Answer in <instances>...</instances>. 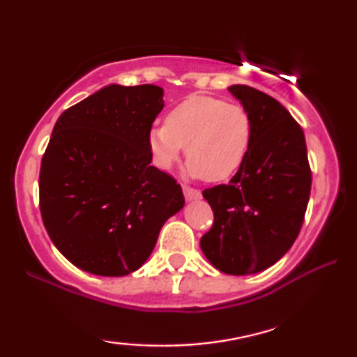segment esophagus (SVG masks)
I'll return each mask as SVG.
<instances>
[{"label":"esophagus","mask_w":357,"mask_h":357,"mask_svg":"<svg viewBox=\"0 0 357 357\" xmlns=\"http://www.w3.org/2000/svg\"><path fill=\"white\" fill-rule=\"evenodd\" d=\"M183 195H185V199H187V202H193V199L202 198V193H199L197 188L187 187V185H183Z\"/></svg>","instance_id":"esophagus-1"}]
</instances>
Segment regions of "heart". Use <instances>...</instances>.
<instances>
[{"label": "heart", "instance_id": "heart-1", "mask_svg": "<svg viewBox=\"0 0 357 357\" xmlns=\"http://www.w3.org/2000/svg\"><path fill=\"white\" fill-rule=\"evenodd\" d=\"M253 126L248 112L213 96H190L167 114L165 123L149 128L148 146L155 165L169 170L185 146V174L222 182L245 162Z\"/></svg>", "mask_w": 357, "mask_h": 357}]
</instances>
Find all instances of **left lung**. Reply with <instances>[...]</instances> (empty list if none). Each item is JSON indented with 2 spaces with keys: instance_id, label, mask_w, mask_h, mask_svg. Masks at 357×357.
Listing matches in <instances>:
<instances>
[{
  "instance_id": "left-lung-1",
  "label": "left lung",
  "mask_w": 357,
  "mask_h": 357,
  "mask_svg": "<svg viewBox=\"0 0 357 357\" xmlns=\"http://www.w3.org/2000/svg\"><path fill=\"white\" fill-rule=\"evenodd\" d=\"M229 92L250 115L252 148L231 182L203 192L214 222L199 245L216 270L242 276L266 270L292 247L312 172L304 131L280 102L243 84Z\"/></svg>"
}]
</instances>
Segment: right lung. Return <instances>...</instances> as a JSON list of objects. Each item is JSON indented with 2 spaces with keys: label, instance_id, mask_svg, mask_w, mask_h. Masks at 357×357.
<instances>
[{
  "label": "right lung",
  "instance_id": "1",
  "mask_svg": "<svg viewBox=\"0 0 357 357\" xmlns=\"http://www.w3.org/2000/svg\"><path fill=\"white\" fill-rule=\"evenodd\" d=\"M154 84H110L63 112L40 165V213L52 242L91 275L141 268L182 187L151 165L148 133L164 109Z\"/></svg>",
  "mask_w": 357,
  "mask_h": 357
}]
</instances>
